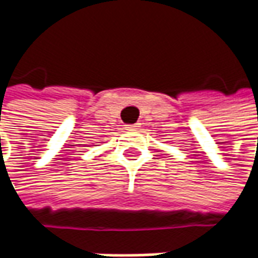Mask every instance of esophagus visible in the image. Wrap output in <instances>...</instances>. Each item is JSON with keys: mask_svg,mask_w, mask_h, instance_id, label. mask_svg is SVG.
Masks as SVG:
<instances>
[{"mask_svg": "<svg viewBox=\"0 0 258 258\" xmlns=\"http://www.w3.org/2000/svg\"><path fill=\"white\" fill-rule=\"evenodd\" d=\"M139 123H135V124H127L126 126V131H139Z\"/></svg>", "mask_w": 258, "mask_h": 258, "instance_id": "34e87169", "label": "esophagus"}]
</instances>
